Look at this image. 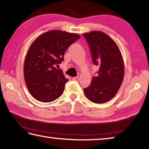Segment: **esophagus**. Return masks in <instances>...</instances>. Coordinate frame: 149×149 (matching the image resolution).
I'll use <instances>...</instances> for the list:
<instances>
[{
	"label": "esophagus",
	"instance_id": "34e87169",
	"mask_svg": "<svg viewBox=\"0 0 149 149\" xmlns=\"http://www.w3.org/2000/svg\"><path fill=\"white\" fill-rule=\"evenodd\" d=\"M72 79L74 81H78L79 80V76H77V77H74L72 78Z\"/></svg>",
	"mask_w": 149,
	"mask_h": 149
}]
</instances>
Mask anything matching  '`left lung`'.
Returning <instances> with one entry per match:
<instances>
[{
	"instance_id": "8db88e82",
	"label": "left lung",
	"mask_w": 149,
	"mask_h": 149,
	"mask_svg": "<svg viewBox=\"0 0 149 149\" xmlns=\"http://www.w3.org/2000/svg\"><path fill=\"white\" fill-rule=\"evenodd\" d=\"M89 45L92 60L99 65L97 76L84 88L88 99L95 103H104L116 95L124 76V65L117 45L104 33L99 31L83 34Z\"/></svg>"
}]
</instances>
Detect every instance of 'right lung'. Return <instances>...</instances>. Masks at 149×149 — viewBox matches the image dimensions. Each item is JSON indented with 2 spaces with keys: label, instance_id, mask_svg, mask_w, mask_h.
<instances>
[{
  "label": "right lung",
  "instance_id": "obj_1",
  "mask_svg": "<svg viewBox=\"0 0 149 149\" xmlns=\"http://www.w3.org/2000/svg\"><path fill=\"white\" fill-rule=\"evenodd\" d=\"M79 35L52 30L39 36L30 46L24 62V75L27 89L35 99L54 101L62 95L68 79L56 69L70 45Z\"/></svg>",
  "mask_w": 149,
  "mask_h": 149
}]
</instances>
